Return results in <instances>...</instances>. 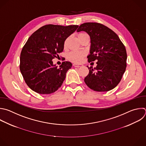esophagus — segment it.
Returning a JSON list of instances; mask_svg holds the SVG:
<instances>
[{
	"mask_svg": "<svg viewBox=\"0 0 146 146\" xmlns=\"http://www.w3.org/2000/svg\"><path fill=\"white\" fill-rule=\"evenodd\" d=\"M73 66H74V67L79 68V67H81V66H82V65H81V64H73Z\"/></svg>",
	"mask_w": 146,
	"mask_h": 146,
	"instance_id": "34e87169",
	"label": "esophagus"
}]
</instances>
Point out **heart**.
<instances>
[{"label":"heart","mask_w":146,"mask_h":146,"mask_svg":"<svg viewBox=\"0 0 146 146\" xmlns=\"http://www.w3.org/2000/svg\"><path fill=\"white\" fill-rule=\"evenodd\" d=\"M86 35V33H80L78 34V38L80 40H81V39L85 35ZM68 38L66 39V40L64 42V47H66L67 45V42L68 40ZM86 53L84 51H73L70 52L68 55V60L72 62H74V63H77V64H79L80 62H82V61L83 60L84 58L86 56Z\"/></svg>","instance_id":"obj_1"}]
</instances>
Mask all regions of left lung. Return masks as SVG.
I'll list each match as a JSON object with an SVG mask.
<instances>
[{"mask_svg":"<svg viewBox=\"0 0 146 146\" xmlns=\"http://www.w3.org/2000/svg\"><path fill=\"white\" fill-rule=\"evenodd\" d=\"M81 31L86 32L90 38L88 62L98 61L94 69L87 66L89 73L84 79L85 84L97 92L113 89L121 81L127 66L124 44L113 31L101 23H84L77 30Z\"/></svg>","mask_w":146,"mask_h":146,"instance_id":"1","label":"left lung"}]
</instances>
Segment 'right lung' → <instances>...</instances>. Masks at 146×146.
<instances>
[{"label": "right lung", "instance_id": "obj_1", "mask_svg": "<svg viewBox=\"0 0 146 146\" xmlns=\"http://www.w3.org/2000/svg\"><path fill=\"white\" fill-rule=\"evenodd\" d=\"M78 27L47 25L29 38L21 53L19 68L31 90L39 94H50L61 86L72 64L64 61L58 68L52 60L59 57L65 39Z\"/></svg>", "mask_w": 146, "mask_h": 146}]
</instances>
